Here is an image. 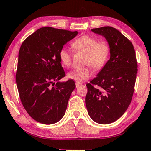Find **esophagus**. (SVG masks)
I'll return each instance as SVG.
<instances>
[{"instance_id": "34e87169", "label": "esophagus", "mask_w": 151, "mask_h": 151, "mask_svg": "<svg viewBox=\"0 0 151 151\" xmlns=\"http://www.w3.org/2000/svg\"><path fill=\"white\" fill-rule=\"evenodd\" d=\"M81 85H82L81 83H78V82H76V87H77V88H78V87H81Z\"/></svg>"}]
</instances>
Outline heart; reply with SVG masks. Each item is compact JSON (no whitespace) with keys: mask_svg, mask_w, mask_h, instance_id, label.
<instances>
[{"mask_svg":"<svg viewBox=\"0 0 151 151\" xmlns=\"http://www.w3.org/2000/svg\"><path fill=\"white\" fill-rule=\"evenodd\" d=\"M71 46L76 52L85 53L83 64L90 65L94 70H100L109 60L111 47L106 40L98 41L97 38L90 35H83L72 42ZM72 52L66 47L59 50V57L61 64L68 68L72 64ZM92 76L89 66L76 68L68 73V78L78 83L86 81Z\"/></svg>","mask_w":151,"mask_h":151,"instance_id":"heart-1","label":"heart"}]
</instances>
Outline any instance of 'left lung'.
Listing matches in <instances>:
<instances>
[{
	"instance_id": "left-lung-1",
	"label": "left lung",
	"mask_w": 151,
	"mask_h": 151,
	"mask_svg": "<svg viewBox=\"0 0 151 151\" xmlns=\"http://www.w3.org/2000/svg\"><path fill=\"white\" fill-rule=\"evenodd\" d=\"M92 31L105 37L111 57L97 76L86 85L85 104L94 122L106 124L120 118L129 107L138 66L132 43L118 30L103 27Z\"/></svg>"
}]
</instances>
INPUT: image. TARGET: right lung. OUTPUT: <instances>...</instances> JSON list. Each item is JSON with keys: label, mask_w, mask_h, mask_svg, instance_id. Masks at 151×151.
I'll use <instances>...</instances> for the list:
<instances>
[{"label": "right lung", "mask_w": 151, "mask_h": 151, "mask_svg": "<svg viewBox=\"0 0 151 151\" xmlns=\"http://www.w3.org/2000/svg\"><path fill=\"white\" fill-rule=\"evenodd\" d=\"M78 33L46 27L38 29L22 42L17 86L24 108L37 122L54 124L65 114L76 84L73 80L59 82L66 76L59 52Z\"/></svg>", "instance_id": "obj_1"}]
</instances>
